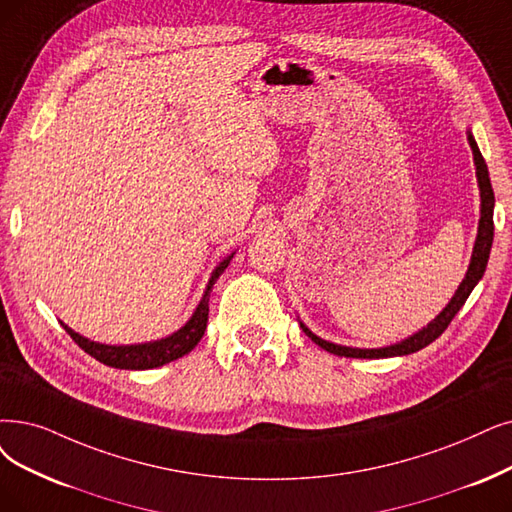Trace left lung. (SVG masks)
<instances>
[{
  "instance_id": "left-lung-1",
  "label": "left lung",
  "mask_w": 512,
  "mask_h": 512,
  "mask_svg": "<svg viewBox=\"0 0 512 512\" xmlns=\"http://www.w3.org/2000/svg\"><path fill=\"white\" fill-rule=\"evenodd\" d=\"M470 151H473V161H475V174H477V187H479V197H481V218H479V227H477V237H475V245H473V254H470V262H468V271L462 279V283L458 285L456 294L452 296L445 304V309L433 319L428 321L422 330H418L416 334L407 336L395 344H386V346H378V349H355V346H344V344H336L330 340H323L317 334H313L309 327H306L300 319V327L302 332L309 336L315 344H319L323 351L334 353L338 357H355V359H386V357H403V355H412L424 346L431 344L433 340H437L445 330L447 325L452 323V319L456 317V313L462 309V304L466 302V298L470 296V292L475 290V285L481 281L487 260H489V252H492V243H494V189L492 182H489V172H487V163L477 147L473 132H466Z\"/></svg>"
}]
</instances>
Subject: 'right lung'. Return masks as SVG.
<instances>
[{
  "label": "right lung",
  "mask_w": 512,
  "mask_h": 512,
  "mask_svg": "<svg viewBox=\"0 0 512 512\" xmlns=\"http://www.w3.org/2000/svg\"><path fill=\"white\" fill-rule=\"evenodd\" d=\"M233 256H235V252H231L227 258H222L216 264V269L212 271L206 290H203V296L197 304V309L189 317V321L182 325L180 330H176L174 334H170L166 338L151 340V342H138V344H105V342H94L86 336L77 334L63 321H60V325L65 327L67 334L90 357H94L96 361L105 363L109 367H117V370H151V367H161L174 359L189 355L197 346V342L201 340L203 332H206V327H208V311H210L208 304H210L212 288L218 281V277L227 271Z\"/></svg>",
  "instance_id": "1"
}]
</instances>
